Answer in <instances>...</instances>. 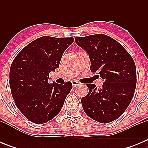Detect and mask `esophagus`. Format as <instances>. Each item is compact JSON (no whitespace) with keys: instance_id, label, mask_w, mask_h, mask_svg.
<instances>
[{"instance_id":"1","label":"esophagus","mask_w":148,"mask_h":148,"mask_svg":"<svg viewBox=\"0 0 148 148\" xmlns=\"http://www.w3.org/2000/svg\"><path fill=\"white\" fill-rule=\"evenodd\" d=\"M72 84H73V86L74 87H77V86H78L79 85V84H80V83H79V82H77V81H72Z\"/></svg>"}]
</instances>
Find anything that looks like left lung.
Masks as SVG:
<instances>
[{
	"mask_svg": "<svg viewBox=\"0 0 148 148\" xmlns=\"http://www.w3.org/2000/svg\"><path fill=\"white\" fill-rule=\"evenodd\" d=\"M75 43L89 54L91 72L104 81L99 89L87 84L89 92L82 99L84 110L103 124L117 119L131 102L136 87L133 58L117 40L104 34L75 37Z\"/></svg>",
	"mask_w": 148,
	"mask_h": 148,
	"instance_id": "1",
	"label": "left lung"
}]
</instances>
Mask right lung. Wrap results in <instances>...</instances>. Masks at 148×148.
<instances>
[{
    "label": "right lung",
    "instance_id": "right-lung-1",
    "mask_svg": "<svg viewBox=\"0 0 148 148\" xmlns=\"http://www.w3.org/2000/svg\"><path fill=\"white\" fill-rule=\"evenodd\" d=\"M74 41L73 38L43 36L27 44L10 66V87L15 105L27 119L44 124L59 113L66 95L73 88L49 84L51 71L59 66L63 53Z\"/></svg>",
    "mask_w": 148,
    "mask_h": 148
}]
</instances>
